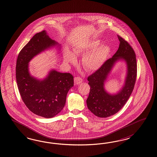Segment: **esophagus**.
Segmentation results:
<instances>
[{
	"label": "esophagus",
	"instance_id": "34e87169",
	"mask_svg": "<svg viewBox=\"0 0 157 157\" xmlns=\"http://www.w3.org/2000/svg\"><path fill=\"white\" fill-rule=\"evenodd\" d=\"M83 82V80H82V79L81 78V77H75V78H74V82H75V83L76 84V85H79V84H80L81 83H82Z\"/></svg>",
	"mask_w": 157,
	"mask_h": 157
}]
</instances>
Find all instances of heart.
<instances>
[{
	"instance_id": "b5f03b06",
	"label": "heart",
	"mask_w": 157,
	"mask_h": 157,
	"mask_svg": "<svg viewBox=\"0 0 157 157\" xmlns=\"http://www.w3.org/2000/svg\"><path fill=\"white\" fill-rule=\"evenodd\" d=\"M101 44L100 40H94L74 49V52L76 54L86 53L82 59V65L87 71H93L99 69L109 55L110 48L105 44L100 46ZM64 58L67 63L75 61V56L68 49L64 52Z\"/></svg>"
}]
</instances>
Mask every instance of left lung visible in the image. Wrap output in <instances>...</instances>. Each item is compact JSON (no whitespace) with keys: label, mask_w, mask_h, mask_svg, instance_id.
Segmentation results:
<instances>
[{"label":"left lung","mask_w":157,"mask_h":157,"mask_svg":"<svg viewBox=\"0 0 157 157\" xmlns=\"http://www.w3.org/2000/svg\"><path fill=\"white\" fill-rule=\"evenodd\" d=\"M117 37L120 45L117 52L87 78L88 84L90 86L86 100L87 108L99 117H108L117 113L128 100L136 82L137 64L135 53L127 41L119 35ZM120 59L126 62L128 66L125 84L116 95H110L104 90V82L114 63Z\"/></svg>","instance_id":"1"}]
</instances>
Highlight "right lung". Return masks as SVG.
<instances>
[{
	"instance_id": "1",
	"label": "right lung",
	"mask_w": 157,
	"mask_h": 157,
	"mask_svg": "<svg viewBox=\"0 0 157 157\" xmlns=\"http://www.w3.org/2000/svg\"><path fill=\"white\" fill-rule=\"evenodd\" d=\"M58 45L45 30L36 34L18 54L16 79L22 100L35 114L51 118L64 108L67 94L74 86V76L52 70L46 78L38 80L29 72V62L48 48Z\"/></svg>"
}]
</instances>
